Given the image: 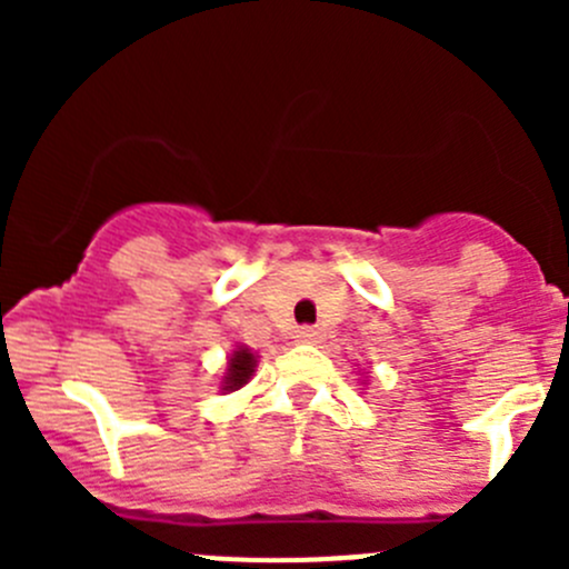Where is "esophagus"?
<instances>
[{"label": "esophagus", "instance_id": "obj_1", "mask_svg": "<svg viewBox=\"0 0 569 569\" xmlns=\"http://www.w3.org/2000/svg\"><path fill=\"white\" fill-rule=\"evenodd\" d=\"M295 338H297V341H300V343H317L319 338H321V332L317 330V327H300Z\"/></svg>", "mask_w": 569, "mask_h": 569}]
</instances>
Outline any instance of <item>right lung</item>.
I'll use <instances>...</instances> for the list:
<instances>
[{
    "mask_svg": "<svg viewBox=\"0 0 569 569\" xmlns=\"http://www.w3.org/2000/svg\"><path fill=\"white\" fill-rule=\"evenodd\" d=\"M252 371H256V355L250 349H237L233 358L228 360V375H226V391H237L244 382L250 380Z\"/></svg>",
    "mask_w": 569,
    "mask_h": 569,
    "instance_id": "1",
    "label": "right lung"
}]
</instances>
